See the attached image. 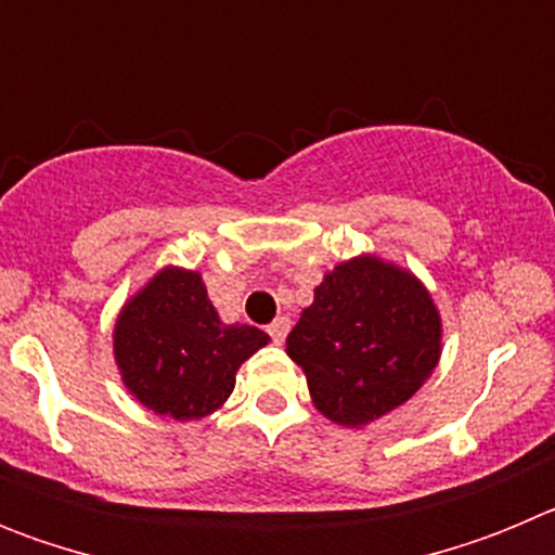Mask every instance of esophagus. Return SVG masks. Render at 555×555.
Listing matches in <instances>:
<instances>
[{
    "instance_id": "34e87169",
    "label": "esophagus",
    "mask_w": 555,
    "mask_h": 555,
    "mask_svg": "<svg viewBox=\"0 0 555 555\" xmlns=\"http://www.w3.org/2000/svg\"><path fill=\"white\" fill-rule=\"evenodd\" d=\"M288 327H292V322H288V317H278V320H274L272 325L267 327V333H269V336H272L274 345H281L283 338H286Z\"/></svg>"
}]
</instances>
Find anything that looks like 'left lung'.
<instances>
[{
    "mask_svg": "<svg viewBox=\"0 0 555 555\" xmlns=\"http://www.w3.org/2000/svg\"><path fill=\"white\" fill-rule=\"evenodd\" d=\"M313 405L361 428L403 405L442 356V317L409 269L375 255L333 267L286 338Z\"/></svg>",
    "mask_w": 555,
    "mask_h": 555,
    "instance_id": "left-lung-1",
    "label": "left lung"
}]
</instances>
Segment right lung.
<instances>
[{
  "instance_id": "right-lung-1",
  "label": "right lung",
  "mask_w": 555,
  "mask_h": 555,
  "mask_svg": "<svg viewBox=\"0 0 555 555\" xmlns=\"http://www.w3.org/2000/svg\"><path fill=\"white\" fill-rule=\"evenodd\" d=\"M269 336L253 325H224L203 274L164 267L132 294L113 327V358L127 391L171 420H203L230 397L235 372Z\"/></svg>"
}]
</instances>
